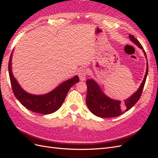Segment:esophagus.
Instances as JSON below:
<instances>
[{
  "mask_svg": "<svg viewBox=\"0 0 158 158\" xmlns=\"http://www.w3.org/2000/svg\"><path fill=\"white\" fill-rule=\"evenodd\" d=\"M87 74H88V72L86 70H85V69H81L78 73V76L80 78V80L82 81L85 80V78H86V76H87Z\"/></svg>",
  "mask_w": 158,
  "mask_h": 158,
  "instance_id": "esophagus-1",
  "label": "esophagus"
}]
</instances>
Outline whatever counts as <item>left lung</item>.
Segmentation results:
<instances>
[{"label": "left lung", "instance_id": "1", "mask_svg": "<svg viewBox=\"0 0 158 158\" xmlns=\"http://www.w3.org/2000/svg\"><path fill=\"white\" fill-rule=\"evenodd\" d=\"M130 40L139 47V48L143 50L146 57V52L144 48L140 44V43L135 37L133 35L129 34ZM147 59V57H146ZM148 73V64H147V70L144 76V80L140 85V86L134 94L131 97L128 98L125 101V104L121 103L120 101L113 100L109 98L105 95L102 89H100L98 84L93 80L88 79L86 80V84L88 88V92L85 102L89 109L94 114L102 118H111L116 117L123 114L125 111H128L132 108L136 103L139 100L142 92L144 87L147 74Z\"/></svg>", "mask_w": 158, "mask_h": 158}]
</instances>
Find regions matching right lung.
Returning <instances> with one entry per match:
<instances>
[{"label": "right lung", "mask_w": 158, "mask_h": 158, "mask_svg": "<svg viewBox=\"0 0 158 158\" xmlns=\"http://www.w3.org/2000/svg\"><path fill=\"white\" fill-rule=\"evenodd\" d=\"M11 59L12 53L8 62V73L13 93L22 105L33 112L47 114L57 111L64 102L70 88L80 81L78 76H76L72 79L65 81L49 94L41 95H31L26 92L13 76Z\"/></svg>", "instance_id": "obj_1"}]
</instances>
